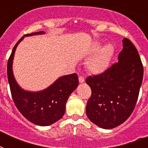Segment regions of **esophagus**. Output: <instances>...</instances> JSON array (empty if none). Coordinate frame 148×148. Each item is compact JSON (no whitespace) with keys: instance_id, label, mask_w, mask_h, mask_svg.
<instances>
[{"instance_id":"34e87169","label":"esophagus","mask_w":148,"mask_h":148,"mask_svg":"<svg viewBox=\"0 0 148 148\" xmlns=\"http://www.w3.org/2000/svg\"><path fill=\"white\" fill-rule=\"evenodd\" d=\"M84 81V77L83 76H79V82L80 83H83Z\"/></svg>"}]
</instances>
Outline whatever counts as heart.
<instances>
[{
  "label": "heart",
  "instance_id": "b5f03b06",
  "mask_svg": "<svg viewBox=\"0 0 148 148\" xmlns=\"http://www.w3.org/2000/svg\"><path fill=\"white\" fill-rule=\"evenodd\" d=\"M101 47L100 45H96L94 47V51L97 52ZM114 47L111 45H107L101 51L97 52L88 63V69L91 73L98 74L103 71L108 67L110 57L112 55Z\"/></svg>",
  "mask_w": 148,
  "mask_h": 148
}]
</instances>
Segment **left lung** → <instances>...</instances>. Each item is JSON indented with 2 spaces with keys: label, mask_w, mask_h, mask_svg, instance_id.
<instances>
[{
  "label": "left lung",
  "mask_w": 148,
  "mask_h": 148,
  "mask_svg": "<svg viewBox=\"0 0 148 148\" xmlns=\"http://www.w3.org/2000/svg\"><path fill=\"white\" fill-rule=\"evenodd\" d=\"M122 41L118 61L86 78L91 89L86 114L90 121L103 129L119 126L131 116L142 84L144 67L138 50L127 38Z\"/></svg>",
  "instance_id": "obj_1"
}]
</instances>
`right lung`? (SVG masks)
<instances>
[{"label": "right lung", "mask_w": 148, "mask_h": 148, "mask_svg": "<svg viewBox=\"0 0 148 148\" xmlns=\"http://www.w3.org/2000/svg\"><path fill=\"white\" fill-rule=\"evenodd\" d=\"M43 31L24 36L43 34ZM21 38L15 45L8 61V79L13 101L22 115L33 124L48 126L64 116L67 98L78 86L77 74L65 75L57 80L49 88L39 92L26 91L20 88L12 71V62L15 50Z\"/></svg>", "instance_id": "add662e5"}]
</instances>
